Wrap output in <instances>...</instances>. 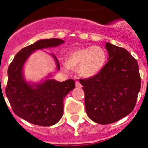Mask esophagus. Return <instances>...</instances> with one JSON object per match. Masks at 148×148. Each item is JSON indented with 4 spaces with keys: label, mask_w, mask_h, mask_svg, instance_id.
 Instances as JSON below:
<instances>
[{
    "label": "esophagus",
    "mask_w": 148,
    "mask_h": 148,
    "mask_svg": "<svg viewBox=\"0 0 148 148\" xmlns=\"http://www.w3.org/2000/svg\"><path fill=\"white\" fill-rule=\"evenodd\" d=\"M75 84H76V87H77V88H82V84L79 83V82H78V81H77V82H75Z\"/></svg>",
    "instance_id": "esophagus-1"
}]
</instances>
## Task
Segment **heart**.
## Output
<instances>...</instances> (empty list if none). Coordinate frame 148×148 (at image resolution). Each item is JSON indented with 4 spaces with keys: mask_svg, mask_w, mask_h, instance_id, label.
I'll return each mask as SVG.
<instances>
[{
    "mask_svg": "<svg viewBox=\"0 0 148 148\" xmlns=\"http://www.w3.org/2000/svg\"><path fill=\"white\" fill-rule=\"evenodd\" d=\"M106 60V52L101 47H84L69 53L65 58V65L71 70H77L82 77L90 78L100 72Z\"/></svg>",
    "mask_w": 148,
    "mask_h": 148,
    "instance_id": "obj_1",
    "label": "heart"
}]
</instances>
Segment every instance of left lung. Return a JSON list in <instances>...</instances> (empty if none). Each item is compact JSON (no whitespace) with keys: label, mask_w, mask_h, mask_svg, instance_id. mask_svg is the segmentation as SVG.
<instances>
[{"label":"left lung","mask_w":148,"mask_h":148,"mask_svg":"<svg viewBox=\"0 0 148 148\" xmlns=\"http://www.w3.org/2000/svg\"><path fill=\"white\" fill-rule=\"evenodd\" d=\"M109 61L96 75L79 79L86 111L100 124L116 122L134 110L141 80L137 60L124 48L107 43Z\"/></svg>","instance_id":"8db88e82"}]
</instances>
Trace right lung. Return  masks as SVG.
Instances as JSON below:
<instances>
[{
	"label": "right lung",
	"mask_w": 148,
	"mask_h": 148,
	"mask_svg": "<svg viewBox=\"0 0 148 148\" xmlns=\"http://www.w3.org/2000/svg\"><path fill=\"white\" fill-rule=\"evenodd\" d=\"M63 43L64 40L59 38L38 40L19 50L8 67L6 96L14 113L32 124L42 126L57 124L63 114V100L75 88V84L73 79L62 82L46 79L32 85L24 79V64L34 50L56 47ZM52 56L59 70V62L54 55Z\"/></svg>",
	"instance_id": "add662e5"
}]
</instances>
